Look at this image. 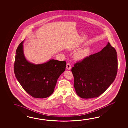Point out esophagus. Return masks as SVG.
<instances>
[{
    "label": "esophagus",
    "mask_w": 128,
    "mask_h": 128,
    "mask_svg": "<svg viewBox=\"0 0 128 128\" xmlns=\"http://www.w3.org/2000/svg\"><path fill=\"white\" fill-rule=\"evenodd\" d=\"M66 69L68 70H70L71 69V65L70 64V63H67V65H66Z\"/></svg>",
    "instance_id": "34e87169"
}]
</instances>
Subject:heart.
<instances>
[{
    "mask_svg": "<svg viewBox=\"0 0 128 128\" xmlns=\"http://www.w3.org/2000/svg\"><path fill=\"white\" fill-rule=\"evenodd\" d=\"M88 53V50L87 49H84L78 51L75 55L76 58L78 60H82L85 58Z\"/></svg>",
    "mask_w": 128,
    "mask_h": 128,
    "instance_id": "1",
    "label": "heart"
}]
</instances>
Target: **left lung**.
I'll return each instance as SVG.
<instances>
[{
  "label": "left lung",
  "instance_id": "1",
  "mask_svg": "<svg viewBox=\"0 0 128 128\" xmlns=\"http://www.w3.org/2000/svg\"><path fill=\"white\" fill-rule=\"evenodd\" d=\"M118 69L117 52L108 42L102 50L76 63L72 68L77 94L86 99L100 96L114 81Z\"/></svg>",
  "mask_w": 128,
  "mask_h": 128
}]
</instances>
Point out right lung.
<instances>
[{"mask_svg":"<svg viewBox=\"0 0 128 128\" xmlns=\"http://www.w3.org/2000/svg\"><path fill=\"white\" fill-rule=\"evenodd\" d=\"M24 42L16 51L14 72L24 89L32 96L46 98L54 92L57 80L65 71V61L50 59L46 63L35 64L28 61L24 52Z\"/></svg>","mask_w":128,"mask_h":128,"instance_id":"right-lung-1","label":"right lung"}]
</instances>
